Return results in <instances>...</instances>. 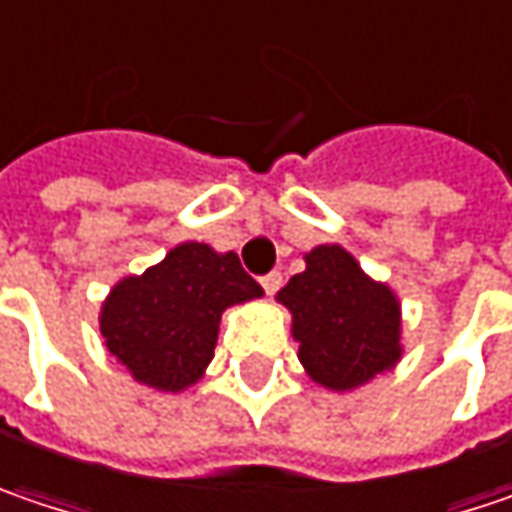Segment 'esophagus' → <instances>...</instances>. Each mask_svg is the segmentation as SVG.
I'll use <instances>...</instances> for the list:
<instances>
[{"instance_id":"esophagus-1","label":"esophagus","mask_w":512,"mask_h":512,"mask_svg":"<svg viewBox=\"0 0 512 512\" xmlns=\"http://www.w3.org/2000/svg\"><path fill=\"white\" fill-rule=\"evenodd\" d=\"M260 284L266 289V295H275V292L281 289V284H284V275H281V272H269V275L260 278Z\"/></svg>"}]
</instances>
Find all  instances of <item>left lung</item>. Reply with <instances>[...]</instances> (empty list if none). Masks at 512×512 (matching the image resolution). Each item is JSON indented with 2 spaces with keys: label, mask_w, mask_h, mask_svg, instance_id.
<instances>
[{
  "label": "left lung",
  "mask_w": 512,
  "mask_h": 512,
  "mask_svg": "<svg viewBox=\"0 0 512 512\" xmlns=\"http://www.w3.org/2000/svg\"><path fill=\"white\" fill-rule=\"evenodd\" d=\"M307 269L292 275L278 301L292 313L298 359L313 382L350 391L391 371L400 356V301L391 286L362 272L336 243L304 255Z\"/></svg>",
  "instance_id": "obj_1"
}]
</instances>
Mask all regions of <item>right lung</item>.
Returning a JSON list of instances; mask_svg holds the SVG:
<instances>
[{
    "instance_id": "obj_1",
    "label": "right lung",
    "mask_w": 512,
    "mask_h": 512,
    "mask_svg": "<svg viewBox=\"0 0 512 512\" xmlns=\"http://www.w3.org/2000/svg\"><path fill=\"white\" fill-rule=\"evenodd\" d=\"M260 295V284L234 252L179 243L144 275L112 286L101 307V336L136 382L182 391L214 359L226 307Z\"/></svg>"
}]
</instances>
